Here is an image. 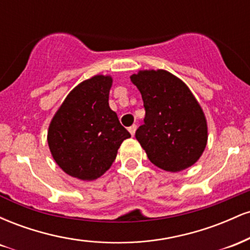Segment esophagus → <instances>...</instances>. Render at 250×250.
Instances as JSON below:
<instances>
[{"label": "esophagus", "mask_w": 250, "mask_h": 250, "mask_svg": "<svg viewBox=\"0 0 250 250\" xmlns=\"http://www.w3.org/2000/svg\"><path fill=\"white\" fill-rule=\"evenodd\" d=\"M128 130H129V133L131 134V136H134V135H135V131H136V125H131V127H129V128H128Z\"/></svg>", "instance_id": "esophagus-1"}]
</instances>
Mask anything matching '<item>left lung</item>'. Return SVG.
<instances>
[{
	"instance_id": "obj_1",
	"label": "left lung",
	"mask_w": 250,
	"mask_h": 250,
	"mask_svg": "<svg viewBox=\"0 0 250 250\" xmlns=\"http://www.w3.org/2000/svg\"><path fill=\"white\" fill-rule=\"evenodd\" d=\"M140 90L146 116L135 137L156 167L181 171L193 166L207 146L205 114L191 91L166 70L130 76Z\"/></svg>"
}]
</instances>
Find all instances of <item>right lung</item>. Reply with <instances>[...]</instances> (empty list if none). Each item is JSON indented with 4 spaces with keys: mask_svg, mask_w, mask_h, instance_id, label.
Instances as JSON below:
<instances>
[{
    "mask_svg": "<svg viewBox=\"0 0 250 250\" xmlns=\"http://www.w3.org/2000/svg\"><path fill=\"white\" fill-rule=\"evenodd\" d=\"M110 76L96 75L80 83L51 120L48 145L64 173L91 181L115 161L117 149L130 134L109 107Z\"/></svg>",
    "mask_w": 250,
    "mask_h": 250,
    "instance_id": "obj_1",
    "label": "right lung"
}]
</instances>
